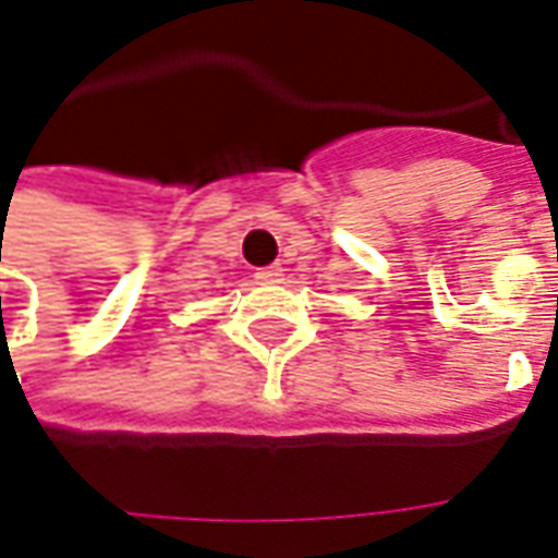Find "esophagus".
Returning a JSON list of instances; mask_svg holds the SVG:
<instances>
[{
	"instance_id": "esophagus-1",
	"label": "esophagus",
	"mask_w": 558,
	"mask_h": 558,
	"mask_svg": "<svg viewBox=\"0 0 558 558\" xmlns=\"http://www.w3.org/2000/svg\"><path fill=\"white\" fill-rule=\"evenodd\" d=\"M259 283H280V278H283V268L280 266H266V268H256L254 275Z\"/></svg>"
}]
</instances>
